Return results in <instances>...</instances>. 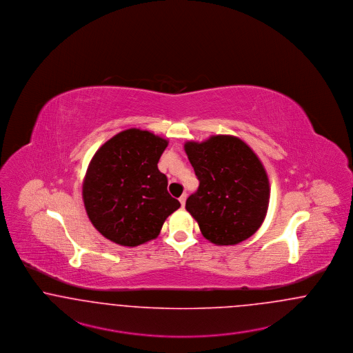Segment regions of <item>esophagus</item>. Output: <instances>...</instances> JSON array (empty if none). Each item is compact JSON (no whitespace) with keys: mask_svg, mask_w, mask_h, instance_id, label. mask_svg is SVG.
I'll return each instance as SVG.
<instances>
[{"mask_svg":"<svg viewBox=\"0 0 353 353\" xmlns=\"http://www.w3.org/2000/svg\"><path fill=\"white\" fill-rule=\"evenodd\" d=\"M185 199H187V194H183V195L179 198V201H181L182 207H184V204H185Z\"/></svg>","mask_w":353,"mask_h":353,"instance_id":"1","label":"esophagus"}]
</instances>
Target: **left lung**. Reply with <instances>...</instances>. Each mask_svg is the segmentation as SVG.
I'll use <instances>...</instances> for the list:
<instances>
[{
    "mask_svg": "<svg viewBox=\"0 0 353 353\" xmlns=\"http://www.w3.org/2000/svg\"><path fill=\"white\" fill-rule=\"evenodd\" d=\"M199 179L185 201L201 234L216 245H236L254 234L268 212L270 185L259 157L240 138L212 136L184 143Z\"/></svg>",
    "mask_w": 353,
    "mask_h": 353,
    "instance_id": "8db88e82",
    "label": "left lung"
}]
</instances>
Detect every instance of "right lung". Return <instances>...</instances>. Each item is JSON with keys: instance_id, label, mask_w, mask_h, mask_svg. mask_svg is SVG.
<instances>
[{"instance_id": "add662e5", "label": "right lung", "mask_w": 353, "mask_h": 353, "mask_svg": "<svg viewBox=\"0 0 353 353\" xmlns=\"http://www.w3.org/2000/svg\"><path fill=\"white\" fill-rule=\"evenodd\" d=\"M169 141L141 129L120 132L94 153L83 182L93 227L108 240L137 246L154 240L181 203L168 192L158 161Z\"/></svg>"}]
</instances>
